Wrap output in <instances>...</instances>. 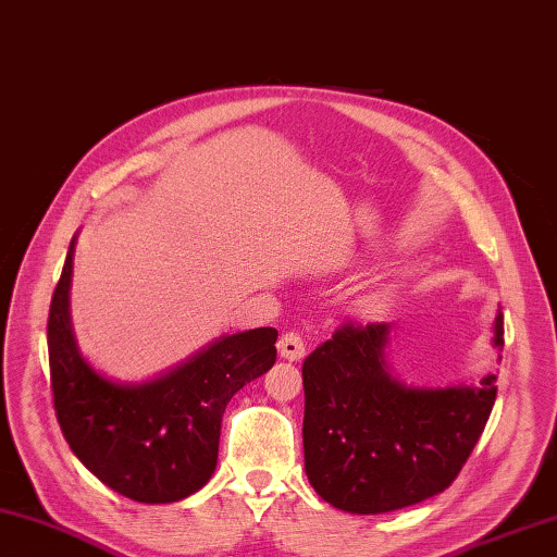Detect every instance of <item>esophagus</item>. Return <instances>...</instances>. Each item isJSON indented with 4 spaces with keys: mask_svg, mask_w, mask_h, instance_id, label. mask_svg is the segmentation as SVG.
I'll return each instance as SVG.
<instances>
[{
    "mask_svg": "<svg viewBox=\"0 0 557 557\" xmlns=\"http://www.w3.org/2000/svg\"><path fill=\"white\" fill-rule=\"evenodd\" d=\"M278 354L283 360H290V362H298L305 358V342L300 334L295 332H286L278 338Z\"/></svg>",
    "mask_w": 557,
    "mask_h": 557,
    "instance_id": "1",
    "label": "esophagus"
}]
</instances>
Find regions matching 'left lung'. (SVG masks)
<instances>
[{"instance_id":"8db88e82","label":"left lung","mask_w":557,"mask_h":557,"mask_svg":"<svg viewBox=\"0 0 557 557\" xmlns=\"http://www.w3.org/2000/svg\"><path fill=\"white\" fill-rule=\"evenodd\" d=\"M394 322L346 324L302 362L305 473L324 503L384 515L428 500L457 479L495 404L479 384L413 387L389 362ZM503 312L493 346L503 350Z\"/></svg>"}]
</instances>
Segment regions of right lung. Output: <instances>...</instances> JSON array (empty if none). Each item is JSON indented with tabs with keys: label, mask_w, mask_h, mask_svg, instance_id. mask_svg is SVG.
Segmentation results:
<instances>
[{
	"label": "right lung",
	"mask_w": 557,
	"mask_h": 557,
	"mask_svg": "<svg viewBox=\"0 0 557 557\" xmlns=\"http://www.w3.org/2000/svg\"><path fill=\"white\" fill-rule=\"evenodd\" d=\"M74 247L76 235L48 320L50 382L64 440L98 481L129 500H185L215 471L223 411L233 394L276 362L278 332L259 326L225 334L151 380H110L90 366L74 336Z\"/></svg>",
	"instance_id": "right-lung-1"
}]
</instances>
